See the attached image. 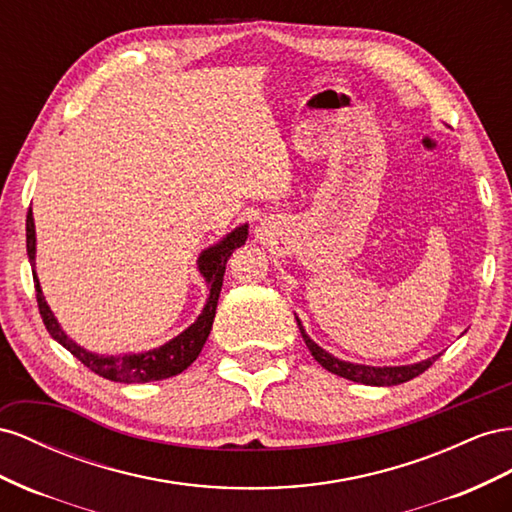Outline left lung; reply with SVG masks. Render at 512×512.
I'll return each mask as SVG.
<instances>
[{"label":"left lung","instance_id":"obj_1","mask_svg":"<svg viewBox=\"0 0 512 512\" xmlns=\"http://www.w3.org/2000/svg\"><path fill=\"white\" fill-rule=\"evenodd\" d=\"M300 332H302V339L309 347V352L313 354V358L321 364V367L328 369L330 373L345 377V379H352V382L358 384H367V386H397L403 382H410V379L418 377L420 373H425L431 364L440 358V356H433L429 360H422L418 364H410V367H364V364H352V362H343L339 358L330 356L328 352H324L317 343H313L309 337H306V332L302 330V324L298 321Z\"/></svg>","mask_w":512,"mask_h":512}]
</instances>
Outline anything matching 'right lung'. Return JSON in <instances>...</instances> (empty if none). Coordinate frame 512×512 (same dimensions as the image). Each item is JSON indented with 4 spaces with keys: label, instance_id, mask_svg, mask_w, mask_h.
<instances>
[{
    "label": "right lung",
    "instance_id": "obj_1",
    "mask_svg": "<svg viewBox=\"0 0 512 512\" xmlns=\"http://www.w3.org/2000/svg\"><path fill=\"white\" fill-rule=\"evenodd\" d=\"M25 236H27V257L29 264L34 266V255H36V231H34V216L32 208L27 212V221H25ZM248 236L246 225L238 227L236 231H231L229 236L216 246H210L208 251H203L199 257V270L206 276V281L210 285V298L206 309L199 315L195 324L184 330L180 337H175L167 345L152 349V352L145 354H128V356H96L85 352L83 347L77 343H72L64 330L57 324L51 309L45 302V296H42V289L38 283L36 270L34 274V287H36V302H38V311L42 321H45V328L49 330L51 337L64 345L68 352L81 360L87 369H92L96 375L111 379V382H122V384H145V382H156V379H167L182 373L184 369L191 367V364L197 360L201 354V347L206 343L208 334L212 330V321L216 315V304L218 296H221V287H223V274H225V264L231 257V253L236 251L244 244Z\"/></svg>",
    "mask_w": 512,
    "mask_h": 512
}]
</instances>
